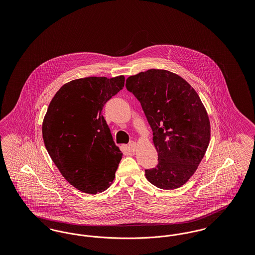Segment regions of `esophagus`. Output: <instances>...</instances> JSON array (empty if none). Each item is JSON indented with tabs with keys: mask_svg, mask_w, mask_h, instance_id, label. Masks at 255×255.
Segmentation results:
<instances>
[{
	"mask_svg": "<svg viewBox=\"0 0 255 255\" xmlns=\"http://www.w3.org/2000/svg\"><path fill=\"white\" fill-rule=\"evenodd\" d=\"M129 149L132 151V152H134L135 151V149H136V143L134 142V141H131L130 143H129Z\"/></svg>",
	"mask_w": 255,
	"mask_h": 255,
	"instance_id": "esophagus-1",
	"label": "esophagus"
}]
</instances>
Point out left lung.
Wrapping results in <instances>:
<instances>
[{"mask_svg":"<svg viewBox=\"0 0 255 255\" xmlns=\"http://www.w3.org/2000/svg\"><path fill=\"white\" fill-rule=\"evenodd\" d=\"M126 88L140 102L153 131L157 167L146 179L160 189H176L196 172L210 140V122L194 89L182 77L151 69L129 76Z\"/></svg>","mask_w":255,"mask_h":255,"instance_id":"8db88e82","label":"left lung"}]
</instances>
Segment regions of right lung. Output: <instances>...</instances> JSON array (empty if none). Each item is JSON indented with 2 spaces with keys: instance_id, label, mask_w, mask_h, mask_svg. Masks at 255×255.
Masks as SVG:
<instances>
[{
  "instance_id": "obj_1",
  "label": "right lung",
  "mask_w": 255,
  "mask_h": 255,
  "mask_svg": "<svg viewBox=\"0 0 255 255\" xmlns=\"http://www.w3.org/2000/svg\"><path fill=\"white\" fill-rule=\"evenodd\" d=\"M124 81L123 75L70 81L51 99L44 118L43 139L50 158L62 176L84 193L107 189L122 160L102 109Z\"/></svg>"
}]
</instances>
